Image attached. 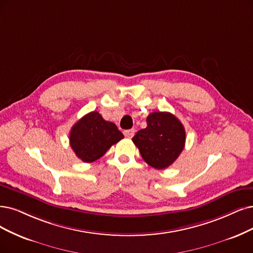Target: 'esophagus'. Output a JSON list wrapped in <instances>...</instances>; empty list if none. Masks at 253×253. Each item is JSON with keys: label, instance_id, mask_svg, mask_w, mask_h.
Segmentation results:
<instances>
[{"label": "esophagus", "instance_id": "esophagus-1", "mask_svg": "<svg viewBox=\"0 0 253 253\" xmlns=\"http://www.w3.org/2000/svg\"><path fill=\"white\" fill-rule=\"evenodd\" d=\"M134 132H135V130H134V129L125 130V131H124V135H125L126 137H128V138H131V137H133Z\"/></svg>", "mask_w": 253, "mask_h": 253}]
</instances>
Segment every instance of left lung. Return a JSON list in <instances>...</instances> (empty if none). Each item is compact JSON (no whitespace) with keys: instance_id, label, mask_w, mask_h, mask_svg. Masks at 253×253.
I'll return each instance as SVG.
<instances>
[{"instance_id":"8db88e82","label":"left lung","mask_w":253,"mask_h":253,"mask_svg":"<svg viewBox=\"0 0 253 253\" xmlns=\"http://www.w3.org/2000/svg\"><path fill=\"white\" fill-rule=\"evenodd\" d=\"M143 160L157 170L171 166L185 144V130L181 122L170 112L155 111L147 118V127L132 137Z\"/></svg>"}]
</instances>
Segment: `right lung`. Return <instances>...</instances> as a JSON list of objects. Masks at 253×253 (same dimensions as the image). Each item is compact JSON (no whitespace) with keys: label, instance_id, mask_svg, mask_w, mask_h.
Returning <instances> with one entry per match:
<instances>
[{"label":"right lung","instance_id":"1","mask_svg":"<svg viewBox=\"0 0 253 253\" xmlns=\"http://www.w3.org/2000/svg\"><path fill=\"white\" fill-rule=\"evenodd\" d=\"M124 137L116 124L105 121L98 111L82 117L70 132V145L84 163H92Z\"/></svg>","mask_w":253,"mask_h":253}]
</instances>
